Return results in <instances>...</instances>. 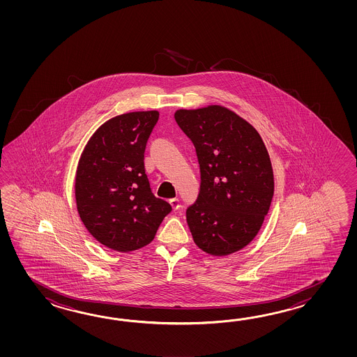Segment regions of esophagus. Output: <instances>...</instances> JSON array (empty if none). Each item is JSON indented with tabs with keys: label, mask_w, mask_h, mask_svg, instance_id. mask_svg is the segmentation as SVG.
<instances>
[{
	"label": "esophagus",
	"mask_w": 357,
	"mask_h": 357,
	"mask_svg": "<svg viewBox=\"0 0 357 357\" xmlns=\"http://www.w3.org/2000/svg\"><path fill=\"white\" fill-rule=\"evenodd\" d=\"M169 204H171V206H172V209H174V211H177V209L180 208V200H178L177 197L169 199Z\"/></svg>",
	"instance_id": "esophagus-1"
}]
</instances>
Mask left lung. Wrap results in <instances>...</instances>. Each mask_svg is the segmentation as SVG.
Returning a JSON list of instances; mask_svg holds the SVG:
<instances>
[{
    "label": "left lung",
    "mask_w": 357,
    "mask_h": 357,
    "mask_svg": "<svg viewBox=\"0 0 357 357\" xmlns=\"http://www.w3.org/2000/svg\"><path fill=\"white\" fill-rule=\"evenodd\" d=\"M175 120L195 146L197 202L186 211L194 241L223 257L258 235L274 192L273 169L258 131L226 107L178 109Z\"/></svg>",
    "instance_id": "left-lung-1"
}]
</instances>
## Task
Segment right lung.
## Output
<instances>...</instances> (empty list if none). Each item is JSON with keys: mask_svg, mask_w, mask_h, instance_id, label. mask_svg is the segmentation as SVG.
Returning a JSON list of instances; mask_svg holds the SVG:
<instances>
[{"mask_svg": "<svg viewBox=\"0 0 357 357\" xmlns=\"http://www.w3.org/2000/svg\"><path fill=\"white\" fill-rule=\"evenodd\" d=\"M158 111L120 114L105 122L85 145L77 165V212L91 235L128 252L152 243L171 205L154 197L144 152Z\"/></svg>", "mask_w": 357, "mask_h": 357, "instance_id": "right-lung-1", "label": "right lung"}]
</instances>
